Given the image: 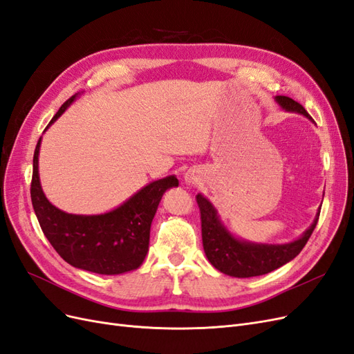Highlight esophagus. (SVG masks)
Listing matches in <instances>:
<instances>
[{"instance_id": "esophagus-1", "label": "esophagus", "mask_w": 354, "mask_h": 354, "mask_svg": "<svg viewBox=\"0 0 354 354\" xmlns=\"http://www.w3.org/2000/svg\"><path fill=\"white\" fill-rule=\"evenodd\" d=\"M196 176L192 173V171H189V173H186V176H185V181L187 185H195L196 183Z\"/></svg>"}]
</instances>
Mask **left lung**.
I'll return each mask as SVG.
<instances>
[{
	"mask_svg": "<svg viewBox=\"0 0 354 354\" xmlns=\"http://www.w3.org/2000/svg\"><path fill=\"white\" fill-rule=\"evenodd\" d=\"M274 100L286 112L310 116L298 102L286 95H276ZM202 223V243L208 261L224 274L233 277H252L270 273L294 260L306 246L316 227L320 208L316 217L301 236L288 243H255L239 239L227 230L220 220L216 207L203 196L196 195Z\"/></svg>",
	"mask_w": 354,
	"mask_h": 354,
	"instance_id": "obj_1",
	"label": "left lung"
}]
</instances>
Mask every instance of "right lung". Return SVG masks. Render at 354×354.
I'll list each match as a JSON object with an SVG mask.
<instances>
[{"label": "right lung", "instance_id": "right-lung-1", "mask_svg": "<svg viewBox=\"0 0 354 354\" xmlns=\"http://www.w3.org/2000/svg\"><path fill=\"white\" fill-rule=\"evenodd\" d=\"M77 93L62 104L47 128L77 100ZM46 128V130H47ZM41 137L34 152V173L30 199L46 238L63 260L81 270L99 274H121L138 269L146 259L151 224L162 195L177 187L176 176H168L146 185L115 209L81 216L56 208L41 187L38 155Z\"/></svg>", "mask_w": 354, "mask_h": 354}]
</instances>
